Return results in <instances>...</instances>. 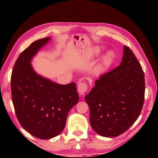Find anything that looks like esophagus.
Masks as SVG:
<instances>
[{
	"instance_id": "obj_1",
	"label": "esophagus",
	"mask_w": 158,
	"mask_h": 158,
	"mask_svg": "<svg viewBox=\"0 0 158 158\" xmlns=\"http://www.w3.org/2000/svg\"><path fill=\"white\" fill-rule=\"evenodd\" d=\"M87 84H85L84 82H79L78 85H77V90L79 95H84L85 92L87 90Z\"/></svg>"
}]
</instances>
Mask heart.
I'll list each match as a JSON object with an SVG mask.
<instances>
[{
    "instance_id": "obj_1",
    "label": "heart",
    "mask_w": 158,
    "mask_h": 158,
    "mask_svg": "<svg viewBox=\"0 0 158 158\" xmlns=\"http://www.w3.org/2000/svg\"><path fill=\"white\" fill-rule=\"evenodd\" d=\"M100 49L99 47H95L94 50H93V54L95 56H98L100 54ZM113 58H114V53L112 52L111 51H109V52H108L103 56L101 62L98 65V69L101 70V69H104L105 68H106V67L109 66L111 64Z\"/></svg>"
}]
</instances>
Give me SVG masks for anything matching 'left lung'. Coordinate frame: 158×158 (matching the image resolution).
Wrapping results in <instances>:
<instances>
[{
	"label": "left lung",
	"instance_id": "8db88e82",
	"mask_svg": "<svg viewBox=\"0 0 158 158\" xmlns=\"http://www.w3.org/2000/svg\"><path fill=\"white\" fill-rule=\"evenodd\" d=\"M144 93L142 68L130 48L124 46L119 66L102 74L85 97L93 129L106 137L125 132L139 116Z\"/></svg>",
	"mask_w": 158,
	"mask_h": 158
}]
</instances>
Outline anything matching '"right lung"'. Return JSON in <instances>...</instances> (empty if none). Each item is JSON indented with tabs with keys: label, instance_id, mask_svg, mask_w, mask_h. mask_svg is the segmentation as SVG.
<instances>
[{
	"label": "right lung",
	"instance_id": "1",
	"mask_svg": "<svg viewBox=\"0 0 158 158\" xmlns=\"http://www.w3.org/2000/svg\"><path fill=\"white\" fill-rule=\"evenodd\" d=\"M50 40L33 42L21 53L11 77L12 102L21 126L34 137L48 139L62 132L71 108L79 101L76 84L62 85L35 72L31 62Z\"/></svg>",
	"mask_w": 158,
	"mask_h": 158
}]
</instances>
